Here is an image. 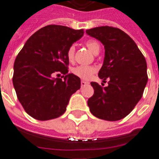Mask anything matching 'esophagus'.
<instances>
[{"label":"esophagus","instance_id":"34e87169","mask_svg":"<svg viewBox=\"0 0 159 159\" xmlns=\"http://www.w3.org/2000/svg\"><path fill=\"white\" fill-rule=\"evenodd\" d=\"M89 83H88V82H85V81H81V85H82V87H84V86L86 85H89Z\"/></svg>","mask_w":159,"mask_h":159}]
</instances>
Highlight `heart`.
<instances>
[{
    "label": "heart",
    "mask_w": 159,
    "mask_h": 159,
    "mask_svg": "<svg viewBox=\"0 0 159 159\" xmlns=\"http://www.w3.org/2000/svg\"><path fill=\"white\" fill-rule=\"evenodd\" d=\"M86 46L88 47L90 51L94 55H97L100 50V44L95 39H89L86 41ZM66 56L70 61H73L75 58V47L71 45L68 48L66 51ZM96 69L93 66H78L76 67H74L71 70V72L73 75L79 77L81 79L89 80L91 78L93 75L95 73Z\"/></svg>",
    "instance_id": "heart-1"
}]
</instances>
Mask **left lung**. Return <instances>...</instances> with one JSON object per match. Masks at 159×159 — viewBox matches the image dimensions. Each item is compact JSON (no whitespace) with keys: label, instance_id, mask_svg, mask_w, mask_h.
I'll return each instance as SVG.
<instances>
[{"label":"left lung","instance_id":"obj_1","mask_svg":"<svg viewBox=\"0 0 159 159\" xmlns=\"http://www.w3.org/2000/svg\"><path fill=\"white\" fill-rule=\"evenodd\" d=\"M86 33L103 44L105 55L98 76L109 79L104 88L91 83L94 93L88 101L90 112L109 121L121 120L142 97L148 79L145 57L133 39L120 29L102 26Z\"/></svg>","mask_w":159,"mask_h":159}]
</instances>
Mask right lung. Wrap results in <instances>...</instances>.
<instances>
[{
    "instance_id": "right-lung-1",
    "label": "right lung",
    "mask_w": 159,
    "mask_h": 159,
    "mask_svg": "<svg viewBox=\"0 0 159 159\" xmlns=\"http://www.w3.org/2000/svg\"><path fill=\"white\" fill-rule=\"evenodd\" d=\"M83 29L48 25L32 35L14 62L12 77L17 98L29 116L49 120L62 116L81 80L68 74V48L83 36ZM61 72L64 80L54 79ZM59 75V74H58Z\"/></svg>"
}]
</instances>
